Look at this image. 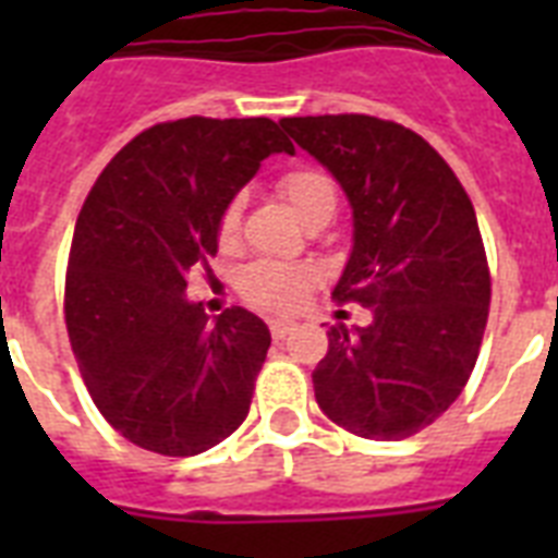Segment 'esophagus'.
I'll return each mask as SVG.
<instances>
[{"label": "esophagus", "instance_id": "34e87169", "mask_svg": "<svg viewBox=\"0 0 558 558\" xmlns=\"http://www.w3.org/2000/svg\"><path fill=\"white\" fill-rule=\"evenodd\" d=\"M269 330H271V339H287L289 332L295 330V322H287V318H275V322H269Z\"/></svg>", "mask_w": 558, "mask_h": 558}]
</instances>
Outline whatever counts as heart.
<instances>
[{
	"mask_svg": "<svg viewBox=\"0 0 558 558\" xmlns=\"http://www.w3.org/2000/svg\"><path fill=\"white\" fill-rule=\"evenodd\" d=\"M280 196L287 199V205L295 210V217L301 222H313L315 217L324 214H336V202L339 193L327 173L315 168H295L283 173L278 182ZM236 219H240V205L231 202L222 217H219V236H228L236 231ZM315 287V269L304 266V263H280V260H257L243 271L240 278V292L245 301H252L260 310L269 313H289L304 304V298L310 295V289Z\"/></svg>",
	"mask_w": 558,
	"mask_h": 558,
	"instance_id": "1",
	"label": "heart"
}]
</instances>
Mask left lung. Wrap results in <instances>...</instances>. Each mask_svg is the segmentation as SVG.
Returning a JSON list of instances; mask_svg holds the SVG:
<instances>
[{"label": "left lung", "mask_w": 558, "mask_h": 558, "mask_svg": "<svg viewBox=\"0 0 558 558\" xmlns=\"http://www.w3.org/2000/svg\"><path fill=\"white\" fill-rule=\"evenodd\" d=\"M280 126L348 193L353 252L332 298L373 315L327 330L315 399L359 437H411L466 388L484 339L493 289L475 208L440 153L402 124L306 116Z\"/></svg>", "instance_id": "1"}]
</instances>
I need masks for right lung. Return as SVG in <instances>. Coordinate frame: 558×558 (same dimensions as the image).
Returning a JSON list of instances; mask_svg holds the SVG:
<instances>
[{
  "label": "right lung",
  "mask_w": 558,
  "mask_h": 558,
  "mask_svg": "<svg viewBox=\"0 0 558 558\" xmlns=\"http://www.w3.org/2000/svg\"><path fill=\"white\" fill-rule=\"evenodd\" d=\"M271 153L295 147L269 118H179L135 135L83 202L65 330L98 411L142 449L191 458L248 414L269 327L243 306L210 322L185 289Z\"/></svg>",
  "instance_id": "obj_1"
}]
</instances>
